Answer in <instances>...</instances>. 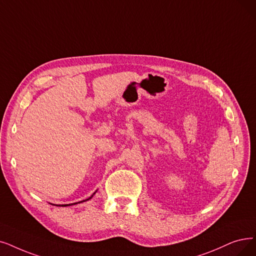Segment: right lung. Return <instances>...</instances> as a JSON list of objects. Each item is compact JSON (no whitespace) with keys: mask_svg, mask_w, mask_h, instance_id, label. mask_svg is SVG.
<instances>
[{"mask_svg":"<svg viewBox=\"0 0 256 256\" xmlns=\"http://www.w3.org/2000/svg\"><path fill=\"white\" fill-rule=\"evenodd\" d=\"M92 196H90V198H87L86 200H90V198H92ZM82 202H85V200H82ZM76 204H78V202H74V204H71V205H76ZM67 206H70V204H69V205H62V207H67Z\"/></svg>","mask_w":256,"mask_h":256,"instance_id":"add662e5","label":"right lung"}]
</instances>
